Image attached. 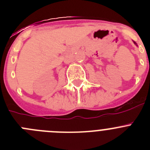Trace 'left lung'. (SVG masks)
<instances>
[{
    "instance_id": "left-lung-1",
    "label": "left lung",
    "mask_w": 150,
    "mask_h": 150,
    "mask_svg": "<svg viewBox=\"0 0 150 150\" xmlns=\"http://www.w3.org/2000/svg\"><path fill=\"white\" fill-rule=\"evenodd\" d=\"M134 44H136V45H137V43H135V42H134Z\"/></svg>"
}]
</instances>
